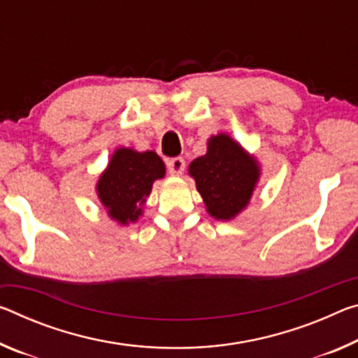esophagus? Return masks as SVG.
Segmentation results:
<instances>
[{"instance_id":"esophagus-1","label":"esophagus","mask_w":358,"mask_h":358,"mask_svg":"<svg viewBox=\"0 0 358 358\" xmlns=\"http://www.w3.org/2000/svg\"><path fill=\"white\" fill-rule=\"evenodd\" d=\"M185 159L183 157H173L167 162V169L170 175H181L185 172Z\"/></svg>"}]
</instances>
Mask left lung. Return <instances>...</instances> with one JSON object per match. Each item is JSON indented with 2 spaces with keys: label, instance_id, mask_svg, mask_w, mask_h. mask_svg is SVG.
Here are the masks:
<instances>
[{
  "label": "left lung",
  "instance_id": "8db88e82",
  "mask_svg": "<svg viewBox=\"0 0 358 358\" xmlns=\"http://www.w3.org/2000/svg\"><path fill=\"white\" fill-rule=\"evenodd\" d=\"M189 175L207 212L217 220H231L250 201L259 170L239 143L220 134L208 140L207 155L189 164Z\"/></svg>",
  "mask_w": 358,
  "mask_h": 358
}]
</instances>
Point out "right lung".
I'll use <instances>...</instances> for the list:
<instances>
[{
  "mask_svg": "<svg viewBox=\"0 0 358 358\" xmlns=\"http://www.w3.org/2000/svg\"><path fill=\"white\" fill-rule=\"evenodd\" d=\"M166 175V166L155 151L121 148L101 173L97 192L113 220L121 224L137 221L150 196L152 181Z\"/></svg>",
  "mask_w": 358,
  "mask_h": 358,
  "instance_id": "1",
  "label": "right lung"
}]
</instances>
